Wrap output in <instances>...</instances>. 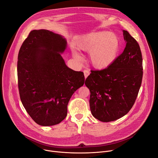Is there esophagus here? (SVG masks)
Masks as SVG:
<instances>
[{
    "label": "esophagus",
    "instance_id": "esophagus-1",
    "mask_svg": "<svg viewBox=\"0 0 158 158\" xmlns=\"http://www.w3.org/2000/svg\"><path fill=\"white\" fill-rule=\"evenodd\" d=\"M83 72H84V75H85V79H86V77L89 75V72L87 70H85L83 71Z\"/></svg>",
    "mask_w": 158,
    "mask_h": 158
}]
</instances>
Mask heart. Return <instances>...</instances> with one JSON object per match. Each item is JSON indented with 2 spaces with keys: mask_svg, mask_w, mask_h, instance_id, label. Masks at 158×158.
Listing matches in <instances>:
<instances>
[{
  "mask_svg": "<svg viewBox=\"0 0 158 158\" xmlns=\"http://www.w3.org/2000/svg\"><path fill=\"white\" fill-rule=\"evenodd\" d=\"M76 45L79 50L89 52V61L97 69H104L110 66L117 59L120 50V41L112 33L97 31L88 33L81 37ZM75 58L81 60V56L73 50Z\"/></svg>",
  "mask_w": 158,
  "mask_h": 158,
  "instance_id": "1",
  "label": "heart"
}]
</instances>
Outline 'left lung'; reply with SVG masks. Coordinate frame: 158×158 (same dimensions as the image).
Masks as SVG:
<instances>
[{
    "instance_id": "obj_1",
    "label": "left lung",
    "mask_w": 158,
    "mask_h": 158,
    "mask_svg": "<svg viewBox=\"0 0 158 158\" xmlns=\"http://www.w3.org/2000/svg\"><path fill=\"white\" fill-rule=\"evenodd\" d=\"M126 46L116 60L104 69L91 70L85 81L90 92L89 106L101 122L117 120L134 105L143 77V60L137 41L123 31Z\"/></svg>"
}]
</instances>
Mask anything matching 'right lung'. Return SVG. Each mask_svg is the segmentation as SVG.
I'll return each instance as SVG.
<instances>
[{
    "label": "right lung",
    "instance_id": "right-lung-1",
    "mask_svg": "<svg viewBox=\"0 0 158 158\" xmlns=\"http://www.w3.org/2000/svg\"><path fill=\"white\" fill-rule=\"evenodd\" d=\"M66 47L61 36L40 29L31 31L20 48L17 75L20 100L40 126L63 121L72 95L85 83L83 72L65 64L60 53Z\"/></svg>",
    "mask_w": 158,
    "mask_h": 158
}]
</instances>
